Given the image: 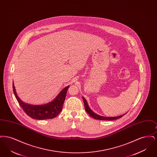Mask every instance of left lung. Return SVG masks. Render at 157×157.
<instances>
[{
	"instance_id": "8db88e82",
	"label": "left lung",
	"mask_w": 157,
	"mask_h": 157,
	"mask_svg": "<svg viewBox=\"0 0 157 157\" xmlns=\"http://www.w3.org/2000/svg\"><path fill=\"white\" fill-rule=\"evenodd\" d=\"M82 99H83V101L84 102V105H85V108L86 112H87L91 117H92L93 118H94L95 120H104V121H112V120H117L118 118L122 117L124 115H125L127 113V112H126L124 114H122V115L118 116V117H103V116H101L99 115H98L96 113L93 112L91 110V109L90 108L86 100L85 99V98H84V97H82Z\"/></svg>"
}]
</instances>
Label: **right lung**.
Segmentation results:
<instances>
[{
  "mask_svg": "<svg viewBox=\"0 0 157 157\" xmlns=\"http://www.w3.org/2000/svg\"><path fill=\"white\" fill-rule=\"evenodd\" d=\"M69 87V85L64 88L51 102L44 105H32L25 103L19 98L13 83V90L15 97L23 110L30 118L37 120L52 119L59 115L62 111Z\"/></svg>",
  "mask_w": 157,
  "mask_h": 157,
  "instance_id": "right-lung-1",
  "label": "right lung"
}]
</instances>
